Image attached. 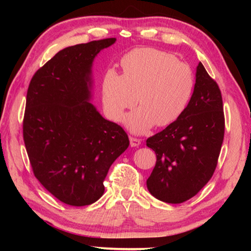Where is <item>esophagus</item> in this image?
Segmentation results:
<instances>
[{
  "mask_svg": "<svg viewBox=\"0 0 251 251\" xmlns=\"http://www.w3.org/2000/svg\"><path fill=\"white\" fill-rule=\"evenodd\" d=\"M129 141H130V146L131 147H137L142 144V139L136 138V137H129Z\"/></svg>",
  "mask_w": 251,
  "mask_h": 251,
  "instance_id": "obj_1",
  "label": "esophagus"
}]
</instances>
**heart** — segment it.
I'll return each mask as SVG.
<instances>
[{"label":"heart","instance_id":"obj_1","mask_svg":"<svg viewBox=\"0 0 251 251\" xmlns=\"http://www.w3.org/2000/svg\"><path fill=\"white\" fill-rule=\"evenodd\" d=\"M121 65L123 74L108 69L101 80V101L109 118L121 120L139 100L141 107L124 122L134 133H144L155 124H173L185 113L195 90L188 64L165 50L141 48L125 54Z\"/></svg>","mask_w":251,"mask_h":251}]
</instances>
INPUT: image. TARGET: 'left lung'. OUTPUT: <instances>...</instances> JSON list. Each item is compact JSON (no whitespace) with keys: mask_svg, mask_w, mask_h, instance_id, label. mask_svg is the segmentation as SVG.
<instances>
[{"mask_svg":"<svg viewBox=\"0 0 251 251\" xmlns=\"http://www.w3.org/2000/svg\"><path fill=\"white\" fill-rule=\"evenodd\" d=\"M224 135L222 92L199 63L185 113L146 141L157 158L146 182L150 193L168 203L184 202L197 195L214 175Z\"/></svg>","mask_w":251,"mask_h":251,"instance_id":"1","label":"left lung"}]
</instances>
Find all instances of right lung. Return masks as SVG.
<instances>
[{"mask_svg": "<svg viewBox=\"0 0 251 251\" xmlns=\"http://www.w3.org/2000/svg\"><path fill=\"white\" fill-rule=\"evenodd\" d=\"M115 41L59 50L28 85L23 138L29 163L37 180L66 205L99 201L109 167L129 145L126 131L90 103L93 61Z\"/></svg>", "mask_w": 251, "mask_h": 251, "instance_id": "1", "label": "right lung"}]
</instances>
